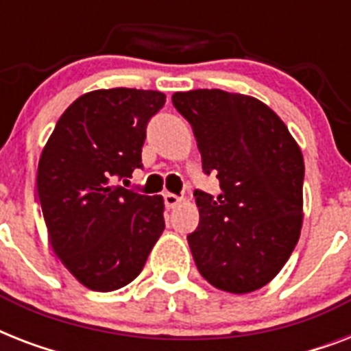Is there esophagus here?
<instances>
[{
    "label": "esophagus",
    "instance_id": "1",
    "mask_svg": "<svg viewBox=\"0 0 351 351\" xmlns=\"http://www.w3.org/2000/svg\"><path fill=\"white\" fill-rule=\"evenodd\" d=\"M180 202H182V198L176 197V195H173V193H165L164 195V204L167 209H175Z\"/></svg>",
    "mask_w": 351,
    "mask_h": 351
}]
</instances>
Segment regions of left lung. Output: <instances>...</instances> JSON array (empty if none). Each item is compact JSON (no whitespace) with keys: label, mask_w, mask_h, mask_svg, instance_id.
I'll list each match as a JSON object with an SVG mask.
<instances>
[{"label":"left lung","mask_w":351,"mask_h":351,"mask_svg":"<svg viewBox=\"0 0 351 351\" xmlns=\"http://www.w3.org/2000/svg\"><path fill=\"white\" fill-rule=\"evenodd\" d=\"M193 127L206 175L220 195L197 189L200 224L187 242L211 286L250 293L277 275L302 228L304 160L288 127L253 96L220 89L175 93Z\"/></svg>","instance_id":"obj_1"}]
</instances>
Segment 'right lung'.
Segmentation results:
<instances>
[{"instance_id":"1","label":"right lung","mask_w":351,"mask_h":351,"mask_svg":"<svg viewBox=\"0 0 351 351\" xmlns=\"http://www.w3.org/2000/svg\"><path fill=\"white\" fill-rule=\"evenodd\" d=\"M160 90L100 89L58 120L38 164V198L63 266L93 291H114L140 275L164 231V198L118 186L142 167ZM125 182V180H123Z\"/></svg>"}]
</instances>
